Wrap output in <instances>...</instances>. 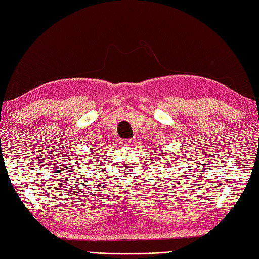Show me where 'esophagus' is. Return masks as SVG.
I'll return each instance as SVG.
<instances>
[{"instance_id":"esophagus-1","label":"esophagus","mask_w":259,"mask_h":259,"mask_svg":"<svg viewBox=\"0 0 259 259\" xmlns=\"http://www.w3.org/2000/svg\"><path fill=\"white\" fill-rule=\"evenodd\" d=\"M132 142H133V141H132L131 139H126V140L124 139V140L120 141V143L123 145H126V146H130L132 144Z\"/></svg>"}]
</instances>
